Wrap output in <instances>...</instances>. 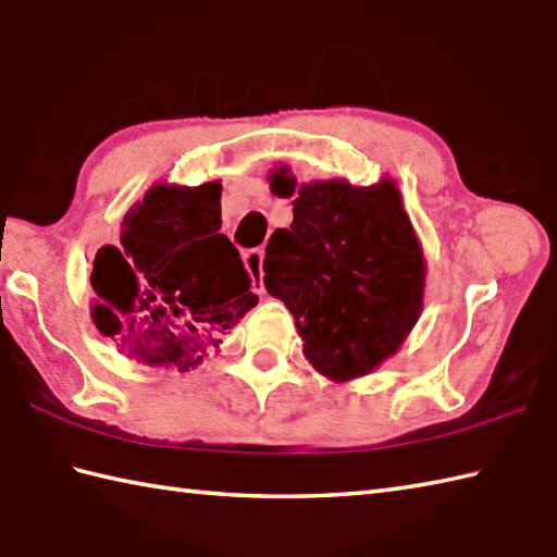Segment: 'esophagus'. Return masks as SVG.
I'll list each match as a JSON object with an SVG mask.
<instances>
[{
	"mask_svg": "<svg viewBox=\"0 0 557 557\" xmlns=\"http://www.w3.org/2000/svg\"><path fill=\"white\" fill-rule=\"evenodd\" d=\"M243 259H245L249 276H252V290L264 295V290H267L264 288V252L262 249H249Z\"/></svg>",
	"mask_w": 557,
	"mask_h": 557,
	"instance_id": "esophagus-1",
	"label": "esophagus"
}]
</instances>
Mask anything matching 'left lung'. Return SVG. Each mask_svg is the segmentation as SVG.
I'll return each instance as SVG.
<instances>
[{
    "mask_svg": "<svg viewBox=\"0 0 557 557\" xmlns=\"http://www.w3.org/2000/svg\"><path fill=\"white\" fill-rule=\"evenodd\" d=\"M269 187L293 197L290 228L267 245L264 286L293 312L310 366L332 382L366 377L401 348L423 310L425 257L394 180L298 183L271 168Z\"/></svg>",
    "mask_w": 557,
    "mask_h": 557,
    "instance_id": "obj_1",
    "label": "left lung"
}]
</instances>
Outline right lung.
Wrapping results in <instances>:
<instances>
[{
  "label": "right lung",
  "mask_w": 557,
  "mask_h": 557,
  "mask_svg": "<svg viewBox=\"0 0 557 557\" xmlns=\"http://www.w3.org/2000/svg\"><path fill=\"white\" fill-rule=\"evenodd\" d=\"M221 231V183H156L124 213L120 243L98 249L96 329L146 366H199L257 305L235 245Z\"/></svg>",
  "instance_id": "obj_1"
}]
</instances>
